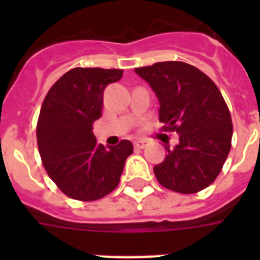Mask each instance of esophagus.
Returning a JSON list of instances; mask_svg holds the SVG:
<instances>
[{"label": "esophagus", "mask_w": 260, "mask_h": 260, "mask_svg": "<svg viewBox=\"0 0 260 260\" xmlns=\"http://www.w3.org/2000/svg\"><path fill=\"white\" fill-rule=\"evenodd\" d=\"M134 146L136 150H143V148H146L148 146V143L144 142V140H138V142L134 143Z\"/></svg>", "instance_id": "34e87169"}]
</instances>
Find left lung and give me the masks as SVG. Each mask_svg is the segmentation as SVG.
<instances>
[{
	"label": "left lung",
	"mask_w": 260,
	"mask_h": 260,
	"mask_svg": "<svg viewBox=\"0 0 260 260\" xmlns=\"http://www.w3.org/2000/svg\"><path fill=\"white\" fill-rule=\"evenodd\" d=\"M135 73L158 97L163 131L179 135V143L167 146L165 160L154 167L159 183L183 194L208 187L221 171L232 140V120L220 90L183 62H159Z\"/></svg>",
	"instance_id": "8db88e82"
}]
</instances>
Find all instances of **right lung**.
<instances>
[{"mask_svg": "<svg viewBox=\"0 0 260 260\" xmlns=\"http://www.w3.org/2000/svg\"><path fill=\"white\" fill-rule=\"evenodd\" d=\"M121 77L122 70L116 69L77 67L60 77L43 101L39 152L47 174L70 198L94 201L113 191L134 152L129 140L104 147L93 134L105 87Z\"/></svg>", "mask_w": 260, "mask_h": 260, "instance_id": "obj_1", "label": "right lung"}]
</instances>
